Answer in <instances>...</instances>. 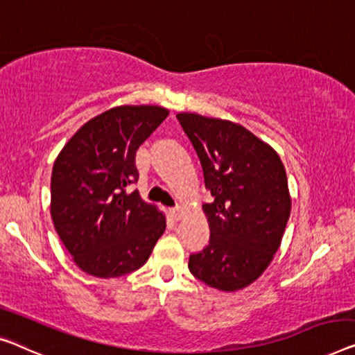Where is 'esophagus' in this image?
Listing matches in <instances>:
<instances>
[{"mask_svg":"<svg viewBox=\"0 0 355 355\" xmlns=\"http://www.w3.org/2000/svg\"><path fill=\"white\" fill-rule=\"evenodd\" d=\"M171 216L175 221H178L180 218H182V210H180V207H173L171 209Z\"/></svg>","mask_w":355,"mask_h":355,"instance_id":"obj_1","label":"esophagus"}]
</instances>
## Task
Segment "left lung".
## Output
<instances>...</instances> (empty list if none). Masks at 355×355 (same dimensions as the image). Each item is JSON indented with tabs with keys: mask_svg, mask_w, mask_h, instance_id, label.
<instances>
[{
	"mask_svg": "<svg viewBox=\"0 0 355 355\" xmlns=\"http://www.w3.org/2000/svg\"><path fill=\"white\" fill-rule=\"evenodd\" d=\"M214 200L202 209L210 239L188 268L210 287L234 292L261 276L287 226L292 200L284 164L250 130L223 119L180 113Z\"/></svg>",
	"mask_w": 355,
	"mask_h": 355,
	"instance_id": "8db88e82",
	"label": "left lung"
}]
</instances>
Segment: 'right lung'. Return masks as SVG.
Returning a JSON list of instances; mask_svg holds the SVG:
<instances>
[{"mask_svg": "<svg viewBox=\"0 0 355 355\" xmlns=\"http://www.w3.org/2000/svg\"><path fill=\"white\" fill-rule=\"evenodd\" d=\"M161 107H118L89 121L63 146L51 178L57 234L84 272L119 277L144 266L166 230L156 207L129 191L135 155L162 124Z\"/></svg>", "mask_w": 355, "mask_h": 355, "instance_id": "obj_1", "label": "right lung"}]
</instances>
